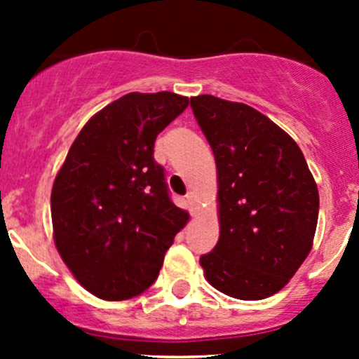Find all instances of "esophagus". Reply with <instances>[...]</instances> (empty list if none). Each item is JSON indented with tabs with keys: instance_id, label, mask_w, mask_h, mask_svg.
I'll return each mask as SVG.
<instances>
[{
	"instance_id": "esophagus-1",
	"label": "esophagus",
	"mask_w": 359,
	"mask_h": 359,
	"mask_svg": "<svg viewBox=\"0 0 359 359\" xmlns=\"http://www.w3.org/2000/svg\"><path fill=\"white\" fill-rule=\"evenodd\" d=\"M186 200H187V206H189L191 215H196V213H198V200H196V194L189 193V194H187V196H186Z\"/></svg>"
}]
</instances>
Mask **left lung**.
I'll return each mask as SVG.
<instances>
[{"mask_svg": "<svg viewBox=\"0 0 359 359\" xmlns=\"http://www.w3.org/2000/svg\"><path fill=\"white\" fill-rule=\"evenodd\" d=\"M213 151L220 236L201 255L213 288L241 300L280 292L313 248L320 194L287 132L247 104L191 99Z\"/></svg>", "mask_w": 359, "mask_h": 359, "instance_id": "1", "label": "left lung"}]
</instances>
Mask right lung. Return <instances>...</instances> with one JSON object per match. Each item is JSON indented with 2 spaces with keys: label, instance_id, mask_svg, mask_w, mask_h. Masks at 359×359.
Segmentation results:
<instances>
[{
  "label": "right lung",
  "instance_id": "right-lung-1",
  "mask_svg": "<svg viewBox=\"0 0 359 359\" xmlns=\"http://www.w3.org/2000/svg\"><path fill=\"white\" fill-rule=\"evenodd\" d=\"M189 106L172 92H132L88 119L52 189L53 240L72 276L104 300L158 278L189 213L170 200L154 140Z\"/></svg>",
  "mask_w": 359,
  "mask_h": 359
}]
</instances>
